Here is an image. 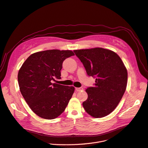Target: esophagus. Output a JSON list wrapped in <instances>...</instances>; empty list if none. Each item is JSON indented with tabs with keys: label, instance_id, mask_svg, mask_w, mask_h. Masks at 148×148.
<instances>
[{
	"label": "esophagus",
	"instance_id": "1",
	"mask_svg": "<svg viewBox=\"0 0 148 148\" xmlns=\"http://www.w3.org/2000/svg\"><path fill=\"white\" fill-rule=\"evenodd\" d=\"M75 90L77 91H81L83 90V88L82 87H77V88H75Z\"/></svg>",
	"mask_w": 148,
	"mask_h": 148
}]
</instances>
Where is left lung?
<instances>
[{"mask_svg":"<svg viewBox=\"0 0 148 148\" xmlns=\"http://www.w3.org/2000/svg\"><path fill=\"white\" fill-rule=\"evenodd\" d=\"M89 76H95V87L86 90L87 99L83 103L91 116L101 118L111 113L125 92L127 71L120 57L102 48L74 50Z\"/></svg>","mask_w":148,"mask_h":148,"instance_id":"obj_1","label":"left lung"}]
</instances>
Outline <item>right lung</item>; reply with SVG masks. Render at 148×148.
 Segmentation results:
<instances>
[{"mask_svg":"<svg viewBox=\"0 0 148 148\" xmlns=\"http://www.w3.org/2000/svg\"><path fill=\"white\" fill-rule=\"evenodd\" d=\"M74 56L71 50L37 52L25 60L18 74L19 89L31 109L45 119H53L65 110L74 92L73 86L53 83L61 78L62 62Z\"/></svg>","mask_w":148,"mask_h":148,"instance_id":"right-lung-1","label":"right lung"}]
</instances>
